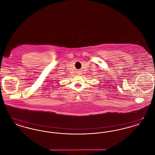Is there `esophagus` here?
I'll return each instance as SVG.
<instances>
[{
  "label": "esophagus",
  "instance_id": "esophagus-1",
  "mask_svg": "<svg viewBox=\"0 0 155 155\" xmlns=\"http://www.w3.org/2000/svg\"><path fill=\"white\" fill-rule=\"evenodd\" d=\"M80 74V73H78V74ZM79 75H80V74H79Z\"/></svg>",
  "mask_w": 155,
  "mask_h": 155
}]
</instances>
